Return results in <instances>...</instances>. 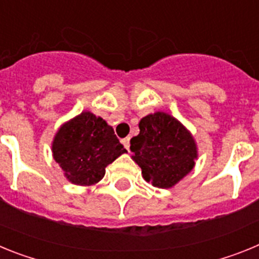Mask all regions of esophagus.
I'll use <instances>...</instances> for the list:
<instances>
[{"instance_id":"34e87169","label":"esophagus","mask_w":259,"mask_h":259,"mask_svg":"<svg viewBox=\"0 0 259 259\" xmlns=\"http://www.w3.org/2000/svg\"><path fill=\"white\" fill-rule=\"evenodd\" d=\"M122 143H123V145H124L125 149L130 150V137H125V139H123Z\"/></svg>"}]
</instances>
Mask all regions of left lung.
Returning a JSON list of instances; mask_svg holds the SVG:
<instances>
[{
  "mask_svg": "<svg viewBox=\"0 0 259 259\" xmlns=\"http://www.w3.org/2000/svg\"><path fill=\"white\" fill-rule=\"evenodd\" d=\"M139 128L140 134L132 137L130 149L146 182L157 188H171L191 172L197 146L178 119L157 111L144 116Z\"/></svg>",
  "mask_w": 259,
  "mask_h": 259,
  "instance_id": "8db88e82",
  "label": "left lung"
}]
</instances>
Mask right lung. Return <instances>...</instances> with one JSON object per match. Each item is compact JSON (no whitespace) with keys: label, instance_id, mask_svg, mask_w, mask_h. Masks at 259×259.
Here are the masks:
<instances>
[{"label":"right lung","instance_id":"obj_1","mask_svg":"<svg viewBox=\"0 0 259 259\" xmlns=\"http://www.w3.org/2000/svg\"><path fill=\"white\" fill-rule=\"evenodd\" d=\"M52 152L68 182L93 185L104 178L107 164L127 150L101 116L83 111L61 125Z\"/></svg>","mask_w":259,"mask_h":259}]
</instances>
